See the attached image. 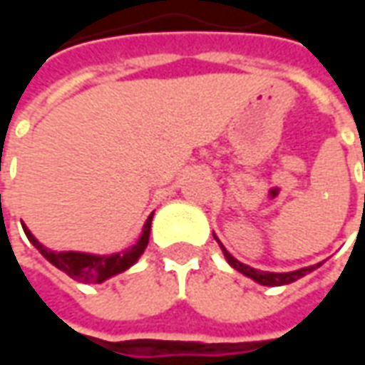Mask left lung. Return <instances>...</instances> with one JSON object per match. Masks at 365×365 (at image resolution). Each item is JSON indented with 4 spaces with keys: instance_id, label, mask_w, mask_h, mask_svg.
I'll return each instance as SVG.
<instances>
[{
    "instance_id": "1",
    "label": "left lung",
    "mask_w": 365,
    "mask_h": 365,
    "mask_svg": "<svg viewBox=\"0 0 365 365\" xmlns=\"http://www.w3.org/2000/svg\"><path fill=\"white\" fill-rule=\"evenodd\" d=\"M217 242H219L222 254H225V258H227V262H229L232 268L238 269L240 274H245L246 277H250V279H254L256 283H260V285H269V287H275V285H287V283L297 282L299 277L311 274L313 269H317L319 266H321V264H317V266L295 269V272H283V274H277V272H262V269L250 268V266H246V264H242V262H238L235 256H230L229 250L221 245V240H219V238H217Z\"/></svg>"
}]
</instances>
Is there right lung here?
Returning a JSON list of instances; mask_svg holds the SVG:
<instances>
[{
    "label": "right lung",
    "mask_w": 365,
    "mask_h": 365,
    "mask_svg": "<svg viewBox=\"0 0 365 365\" xmlns=\"http://www.w3.org/2000/svg\"><path fill=\"white\" fill-rule=\"evenodd\" d=\"M154 213L146 219L143 227V235L136 240L135 246H130L127 250L117 254H105V256H99V254H88V252H54L51 248L43 246L35 237L33 232L23 227L25 235L31 240V245L35 246L38 252L43 254L46 260L51 262L52 266H56L58 269H62L64 274H68L72 279L82 283H103L105 279H109L113 275L120 274L128 269L133 264H136V260L143 256L144 248L148 246V237H150V225Z\"/></svg>",
    "instance_id": "add662e5"
}]
</instances>
